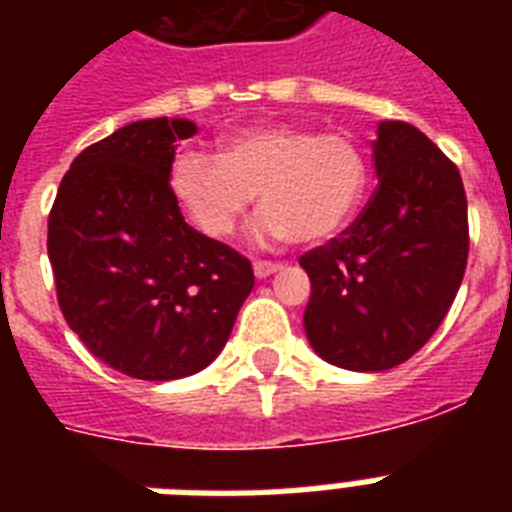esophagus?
Instances as JSON below:
<instances>
[{
	"mask_svg": "<svg viewBox=\"0 0 512 512\" xmlns=\"http://www.w3.org/2000/svg\"><path fill=\"white\" fill-rule=\"evenodd\" d=\"M255 276L257 279H268V276H273L276 271H281V263H271V260H255Z\"/></svg>",
	"mask_w": 512,
	"mask_h": 512,
	"instance_id": "1",
	"label": "esophagus"
}]
</instances>
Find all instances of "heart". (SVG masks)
<instances>
[{"label": "heart", "instance_id": "heart-1", "mask_svg": "<svg viewBox=\"0 0 512 512\" xmlns=\"http://www.w3.org/2000/svg\"><path fill=\"white\" fill-rule=\"evenodd\" d=\"M366 183L356 138L300 124L244 127L220 140L217 156L183 148L170 167L172 196L209 239H228L257 193V239L321 244L356 215Z\"/></svg>", "mask_w": 512, "mask_h": 512}]
</instances>
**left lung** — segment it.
Listing matches in <instances>:
<instances>
[{"instance_id":"obj_1","label":"left lung","mask_w":512,"mask_h":512,"mask_svg":"<svg viewBox=\"0 0 512 512\" xmlns=\"http://www.w3.org/2000/svg\"><path fill=\"white\" fill-rule=\"evenodd\" d=\"M377 188L364 212L300 257L311 279L303 324L311 348L350 372L404 364L452 308L468 265L460 170L406 122H380Z\"/></svg>"}]
</instances>
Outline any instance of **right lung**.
I'll return each mask as SVG.
<instances>
[{
  "label": "right lung",
  "mask_w": 512,
  "mask_h": 512,
  "mask_svg": "<svg viewBox=\"0 0 512 512\" xmlns=\"http://www.w3.org/2000/svg\"><path fill=\"white\" fill-rule=\"evenodd\" d=\"M188 119L132 122L76 156L47 223L60 311L92 356L135 380L201 372L231 337L255 273L183 220L170 188Z\"/></svg>",
  "instance_id": "right-lung-1"
}]
</instances>
